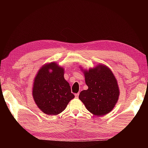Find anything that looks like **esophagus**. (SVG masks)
<instances>
[{"mask_svg": "<svg viewBox=\"0 0 148 148\" xmlns=\"http://www.w3.org/2000/svg\"><path fill=\"white\" fill-rule=\"evenodd\" d=\"M78 97H79V93L75 94V97H76V98H78Z\"/></svg>", "mask_w": 148, "mask_h": 148, "instance_id": "1", "label": "esophagus"}]
</instances>
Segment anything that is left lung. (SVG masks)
<instances>
[{"mask_svg":"<svg viewBox=\"0 0 148 148\" xmlns=\"http://www.w3.org/2000/svg\"><path fill=\"white\" fill-rule=\"evenodd\" d=\"M88 89L80 92L79 99L88 111L101 116L114 108L119 98L117 80L109 68L100 64L96 68L84 71Z\"/></svg>","mask_w":148,"mask_h":148,"instance_id":"8db88e82","label":"left lung"}]
</instances>
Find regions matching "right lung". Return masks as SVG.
Masks as SVG:
<instances>
[{
  "label": "right lung",
  "instance_id": "right-lung-1",
  "mask_svg": "<svg viewBox=\"0 0 148 148\" xmlns=\"http://www.w3.org/2000/svg\"><path fill=\"white\" fill-rule=\"evenodd\" d=\"M32 96L39 108L50 116L61 113L74 98L71 86L64 78L63 68L55 62L40 69L34 79Z\"/></svg>",
  "mask_w": 148,
  "mask_h": 148
}]
</instances>
